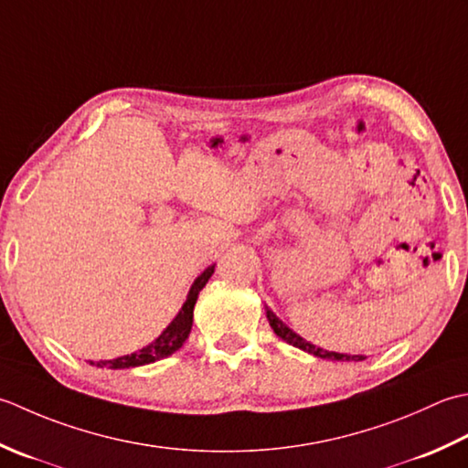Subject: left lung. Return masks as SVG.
I'll use <instances>...</instances> for the list:
<instances>
[{"label": "left lung", "mask_w": 468, "mask_h": 468, "mask_svg": "<svg viewBox=\"0 0 468 468\" xmlns=\"http://www.w3.org/2000/svg\"><path fill=\"white\" fill-rule=\"evenodd\" d=\"M266 319H269L272 331H274L276 335H279L282 341H287L289 346H292V347H299V349H303V351H307V354H313V356L323 357V359H335V361H361V359H366L364 356L335 354V351H327V349H321V347H317V346H313V343L304 341V339H303L301 335H297V333H294L292 329H289L287 325H284V323H282L279 317H276V314H274L269 307H266Z\"/></svg>", "instance_id": "left-lung-1"}]
</instances>
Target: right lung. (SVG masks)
<instances>
[{
	"instance_id": "1",
	"label": "right lung",
	"mask_w": 468,
	"mask_h": 468,
	"mask_svg": "<svg viewBox=\"0 0 468 468\" xmlns=\"http://www.w3.org/2000/svg\"><path fill=\"white\" fill-rule=\"evenodd\" d=\"M214 274V264L207 266V269L197 276L194 281L192 289L187 292V299L184 303V307L179 309V313L176 314V319L169 323L167 329L161 333V335L151 341L149 346H145L143 349L135 351V354L122 356L117 359H104V361H89L90 366L97 367H111V369H127V367H139V366H147L154 364V361H159L164 357H169L171 354L184 346V341L187 339L189 331H192V323H194V307L197 301V294L206 287V282L209 281V276Z\"/></svg>"
}]
</instances>
